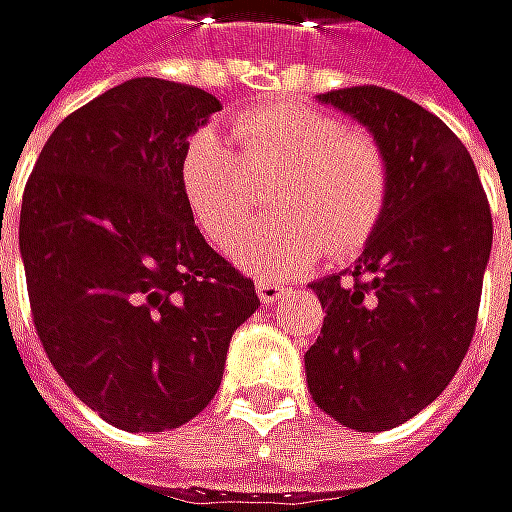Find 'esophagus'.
Masks as SVG:
<instances>
[{"instance_id":"34e87169","label":"esophagus","mask_w":512,"mask_h":512,"mask_svg":"<svg viewBox=\"0 0 512 512\" xmlns=\"http://www.w3.org/2000/svg\"><path fill=\"white\" fill-rule=\"evenodd\" d=\"M254 291H258V297H261L264 306H273L285 294V288L279 282H273V279H258V282H254Z\"/></svg>"}]
</instances>
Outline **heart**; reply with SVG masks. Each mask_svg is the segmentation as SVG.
I'll return each mask as SVG.
<instances>
[{"label":"heart","mask_w":512,"mask_h":512,"mask_svg":"<svg viewBox=\"0 0 512 512\" xmlns=\"http://www.w3.org/2000/svg\"><path fill=\"white\" fill-rule=\"evenodd\" d=\"M233 143L215 131H194L176 164L182 200L203 236L227 248L253 220L263 188L276 181L274 205L283 212L243 237L233 258L239 267L288 279L324 258L354 254L375 233L387 197L390 170L378 140L348 128L336 113L276 101L233 119Z\"/></svg>","instance_id":"obj_1"}]
</instances>
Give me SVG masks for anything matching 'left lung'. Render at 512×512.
Here are the masks:
<instances>
[{
    "mask_svg": "<svg viewBox=\"0 0 512 512\" xmlns=\"http://www.w3.org/2000/svg\"><path fill=\"white\" fill-rule=\"evenodd\" d=\"M318 98L369 125L390 197L354 270L312 285L327 318L306 381L342 426L387 432L432 405L471 348L492 209L465 143L417 101L369 83Z\"/></svg>",
    "mask_w": 512,
    "mask_h": 512,
    "instance_id": "1",
    "label": "left lung"
}]
</instances>
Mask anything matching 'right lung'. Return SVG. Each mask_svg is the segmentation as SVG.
<instances>
[{"label": "right lung", "instance_id": "1", "mask_svg": "<svg viewBox=\"0 0 512 512\" xmlns=\"http://www.w3.org/2000/svg\"><path fill=\"white\" fill-rule=\"evenodd\" d=\"M218 107L188 83L125 80L56 125L23 188L35 333L71 393L125 432L197 417L230 336L261 306L206 245L176 179L188 134Z\"/></svg>", "mask_w": 512, "mask_h": 512}]
</instances>
